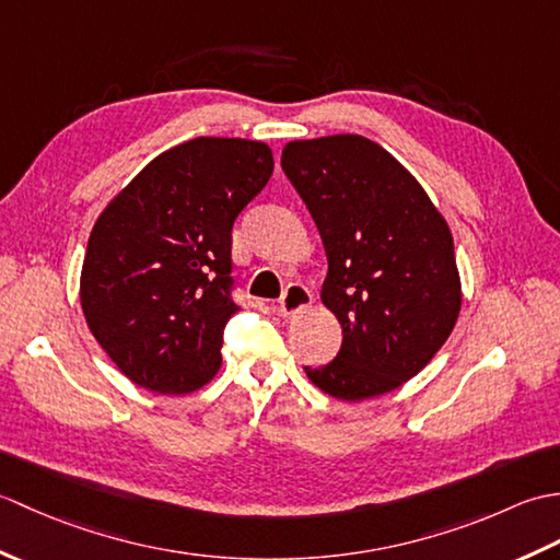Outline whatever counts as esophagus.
Returning <instances> with one entry per match:
<instances>
[{
  "label": "esophagus",
  "instance_id": "1",
  "mask_svg": "<svg viewBox=\"0 0 560 560\" xmlns=\"http://www.w3.org/2000/svg\"><path fill=\"white\" fill-rule=\"evenodd\" d=\"M313 303V293L305 287H299V283H291V287L283 291L281 301H279V315L281 317H293L303 313L305 307H311Z\"/></svg>",
  "mask_w": 560,
  "mask_h": 560
}]
</instances>
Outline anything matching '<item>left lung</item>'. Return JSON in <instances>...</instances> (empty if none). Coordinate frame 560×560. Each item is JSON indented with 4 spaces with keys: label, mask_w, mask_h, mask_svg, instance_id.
<instances>
[{
    "label": "left lung",
    "mask_w": 560,
    "mask_h": 560,
    "mask_svg": "<svg viewBox=\"0 0 560 560\" xmlns=\"http://www.w3.org/2000/svg\"><path fill=\"white\" fill-rule=\"evenodd\" d=\"M281 168L323 237L319 299L343 335L337 359L305 375L341 401L387 395L455 329L462 281L450 225L419 180L361 135L289 141Z\"/></svg>",
    "instance_id": "obj_1"
}]
</instances>
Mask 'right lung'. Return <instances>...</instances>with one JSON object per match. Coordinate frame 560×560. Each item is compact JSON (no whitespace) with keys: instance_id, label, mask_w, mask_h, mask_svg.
I'll use <instances>...</instances> for the list:
<instances>
[{"instance_id":"right-lung-1","label":"right lung","mask_w":560,"mask_h":560,"mask_svg":"<svg viewBox=\"0 0 560 560\" xmlns=\"http://www.w3.org/2000/svg\"><path fill=\"white\" fill-rule=\"evenodd\" d=\"M273 171L265 141L197 137L159 153L93 225L81 267L91 335L135 385L205 387L221 368L231 231Z\"/></svg>"}]
</instances>
